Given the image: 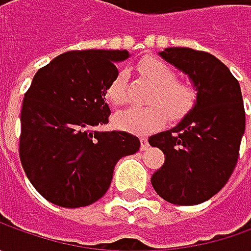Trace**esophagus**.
<instances>
[{"instance_id":"obj_1","label":"esophagus","mask_w":251,"mask_h":251,"mask_svg":"<svg viewBox=\"0 0 251 251\" xmlns=\"http://www.w3.org/2000/svg\"><path fill=\"white\" fill-rule=\"evenodd\" d=\"M150 148V144H148V140L145 137L141 138V151H147Z\"/></svg>"}]
</instances>
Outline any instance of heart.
Returning a JSON list of instances; mask_svg holds the SVG:
<instances>
[{
    "mask_svg": "<svg viewBox=\"0 0 251 251\" xmlns=\"http://www.w3.org/2000/svg\"><path fill=\"white\" fill-rule=\"evenodd\" d=\"M140 73L155 83L147 107H137L119 113L114 124L121 130L132 134H150L169 119L178 120L184 117L196 104L197 95L193 86L176 79L173 68L158 58H145L138 64ZM104 96L114 107L127 103V74L120 71L106 86Z\"/></svg>",
    "mask_w": 251,
    "mask_h": 251,
    "instance_id": "heart-1",
    "label": "heart"
}]
</instances>
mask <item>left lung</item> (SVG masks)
I'll return each instance as SVG.
<instances>
[{
  "label": "left lung",
  "mask_w": 251,
  "mask_h": 251,
  "mask_svg": "<svg viewBox=\"0 0 251 251\" xmlns=\"http://www.w3.org/2000/svg\"><path fill=\"white\" fill-rule=\"evenodd\" d=\"M160 55L191 78L197 103L175 128L150 137L165 155L151 183L176 205H196L215 196L236 168L246 113L237 79L205 51L169 47Z\"/></svg>",
  "instance_id": "obj_1"
}]
</instances>
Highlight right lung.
<instances>
[{
  "instance_id": "add662e5",
  "label": "right lung",
  "mask_w": 251,
  "mask_h": 251,
  "mask_svg": "<svg viewBox=\"0 0 251 251\" xmlns=\"http://www.w3.org/2000/svg\"><path fill=\"white\" fill-rule=\"evenodd\" d=\"M127 57V50L67 51L42 67L25 93L19 158L33 187L55 205L93 204L117 160L140 150L126 131H96L109 123L104 91Z\"/></svg>"
}]
</instances>
